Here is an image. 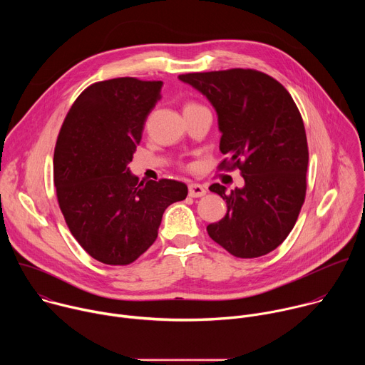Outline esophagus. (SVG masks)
Wrapping results in <instances>:
<instances>
[{"label": "esophagus", "instance_id": "1", "mask_svg": "<svg viewBox=\"0 0 365 365\" xmlns=\"http://www.w3.org/2000/svg\"><path fill=\"white\" fill-rule=\"evenodd\" d=\"M206 193L205 186L199 185V183H189V196L192 197H200Z\"/></svg>", "mask_w": 365, "mask_h": 365}]
</instances>
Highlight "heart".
Instances as JSON below:
<instances>
[{"instance_id":"obj_1","label":"heart","mask_w":365,"mask_h":365,"mask_svg":"<svg viewBox=\"0 0 365 365\" xmlns=\"http://www.w3.org/2000/svg\"><path fill=\"white\" fill-rule=\"evenodd\" d=\"M195 106H197V103H195V102H187L183 108H189V107H195Z\"/></svg>"}]
</instances>
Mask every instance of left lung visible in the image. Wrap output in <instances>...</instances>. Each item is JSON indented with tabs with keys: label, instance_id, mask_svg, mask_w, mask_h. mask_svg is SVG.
<instances>
[{
	"label": "left lung",
	"instance_id": "left-lung-1",
	"mask_svg": "<svg viewBox=\"0 0 365 365\" xmlns=\"http://www.w3.org/2000/svg\"><path fill=\"white\" fill-rule=\"evenodd\" d=\"M200 91L218 114L220 170L238 169L242 189L214 183L227 215L206 227L210 237L238 258L262 257L293 230L306 196L309 148L302 115L287 89L255 69L179 75Z\"/></svg>",
	"mask_w": 365,
	"mask_h": 365
}]
</instances>
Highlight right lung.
I'll use <instances>...</instances> for the list:
<instances>
[{"label": "right lung", "instance_id": "obj_1", "mask_svg": "<svg viewBox=\"0 0 365 365\" xmlns=\"http://www.w3.org/2000/svg\"><path fill=\"white\" fill-rule=\"evenodd\" d=\"M160 88L137 78L95 82L76 98L56 140L59 207L79 245L103 264L135 262L158 238L166 207L187 196L182 182L143 183L128 169Z\"/></svg>", "mask_w": 365, "mask_h": 365}]
</instances>
